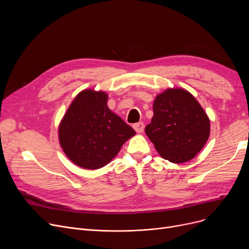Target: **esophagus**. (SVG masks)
Instances as JSON below:
<instances>
[{
  "instance_id": "34e87169",
  "label": "esophagus",
  "mask_w": 249,
  "mask_h": 249,
  "mask_svg": "<svg viewBox=\"0 0 249 249\" xmlns=\"http://www.w3.org/2000/svg\"><path fill=\"white\" fill-rule=\"evenodd\" d=\"M133 128H134V130H135L137 133H141L143 131V129H144V123H143V122L135 123L133 125Z\"/></svg>"
}]
</instances>
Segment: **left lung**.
I'll return each mask as SVG.
<instances>
[{
  "label": "left lung",
  "instance_id": "left-lung-1",
  "mask_svg": "<svg viewBox=\"0 0 249 249\" xmlns=\"http://www.w3.org/2000/svg\"><path fill=\"white\" fill-rule=\"evenodd\" d=\"M145 133L161 158L182 163L194 159L210 135V120L189 91L167 89L153 102Z\"/></svg>",
  "mask_w": 249,
  "mask_h": 249
}]
</instances>
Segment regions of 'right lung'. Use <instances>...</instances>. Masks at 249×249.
<instances>
[{
  "instance_id": "1",
  "label": "right lung",
  "mask_w": 249,
  "mask_h": 249,
  "mask_svg": "<svg viewBox=\"0 0 249 249\" xmlns=\"http://www.w3.org/2000/svg\"><path fill=\"white\" fill-rule=\"evenodd\" d=\"M108 96L91 89L78 94L59 126V142L76 165L97 169L109 163L135 131L107 106Z\"/></svg>"
}]
</instances>
